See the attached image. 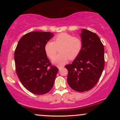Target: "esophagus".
I'll return each mask as SVG.
<instances>
[{
	"label": "esophagus",
	"instance_id": "obj_1",
	"mask_svg": "<svg viewBox=\"0 0 120 120\" xmlns=\"http://www.w3.org/2000/svg\"><path fill=\"white\" fill-rule=\"evenodd\" d=\"M63 67H64V66H62V67L58 66V69H59V70H60V69H62L63 68Z\"/></svg>",
	"mask_w": 120,
	"mask_h": 120
}]
</instances>
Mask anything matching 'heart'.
<instances>
[{"label": "heart", "instance_id": "1", "mask_svg": "<svg viewBox=\"0 0 120 120\" xmlns=\"http://www.w3.org/2000/svg\"><path fill=\"white\" fill-rule=\"evenodd\" d=\"M82 41L80 38L71 34L62 33L56 36L53 41H49L45 44V50L49 58L53 59L56 54L60 52L53 60V63L57 65H62L69 60H73L81 52Z\"/></svg>", "mask_w": 120, "mask_h": 120}]
</instances>
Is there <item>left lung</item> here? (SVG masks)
<instances>
[{
  "label": "left lung",
  "instance_id": "1",
  "mask_svg": "<svg viewBox=\"0 0 120 120\" xmlns=\"http://www.w3.org/2000/svg\"><path fill=\"white\" fill-rule=\"evenodd\" d=\"M82 47L73 63L65 66L67 81L72 89L82 92L94 87L101 78L105 64L104 47L99 37L82 29Z\"/></svg>",
  "mask_w": 120,
  "mask_h": 120
}]
</instances>
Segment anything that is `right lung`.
Instances as JSON below:
<instances>
[{"instance_id": "obj_1", "label": "right lung", "mask_w": 120, "mask_h": 120, "mask_svg": "<svg viewBox=\"0 0 120 120\" xmlns=\"http://www.w3.org/2000/svg\"><path fill=\"white\" fill-rule=\"evenodd\" d=\"M53 36L50 32H29L20 39L15 51L16 71L19 80L34 94L48 93L58 71V69L51 64L45 50V44Z\"/></svg>"}]
</instances>
